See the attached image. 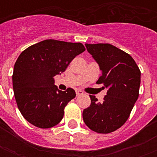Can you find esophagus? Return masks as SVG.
Returning <instances> with one entry per match:
<instances>
[{"mask_svg":"<svg viewBox=\"0 0 157 157\" xmlns=\"http://www.w3.org/2000/svg\"><path fill=\"white\" fill-rule=\"evenodd\" d=\"M76 96H81V95H83L84 93L82 90H77L76 91Z\"/></svg>","mask_w":157,"mask_h":157,"instance_id":"obj_1","label":"esophagus"}]
</instances>
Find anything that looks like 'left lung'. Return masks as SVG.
I'll return each instance as SVG.
<instances>
[{
	"instance_id": "1",
	"label": "left lung",
	"mask_w": 157,
	"mask_h": 157,
	"mask_svg": "<svg viewBox=\"0 0 157 157\" xmlns=\"http://www.w3.org/2000/svg\"><path fill=\"white\" fill-rule=\"evenodd\" d=\"M88 52L99 65L102 76L97 84L107 88L102 103L90 95V106L83 111V120L93 131L109 134L129 118L139 98L141 71L129 54L110 44H86Z\"/></svg>"
}]
</instances>
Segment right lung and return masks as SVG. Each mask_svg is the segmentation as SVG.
Wrapping results in <instances>:
<instances>
[{"label":"right lung","instance_id":"right-lung-1","mask_svg":"<svg viewBox=\"0 0 157 157\" xmlns=\"http://www.w3.org/2000/svg\"><path fill=\"white\" fill-rule=\"evenodd\" d=\"M85 50L81 43L50 39L21 53L13 67V89L18 110L29 123L48 129L61 121L64 108L76 92L71 88L59 90L54 76L63 72Z\"/></svg>","mask_w":157,"mask_h":157}]
</instances>
